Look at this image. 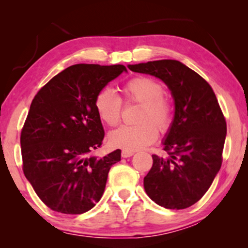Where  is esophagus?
<instances>
[{
	"mask_svg": "<svg viewBox=\"0 0 248 248\" xmlns=\"http://www.w3.org/2000/svg\"><path fill=\"white\" fill-rule=\"evenodd\" d=\"M134 155V151H131V150H122V157L123 158H128L131 157V155Z\"/></svg>",
	"mask_w": 248,
	"mask_h": 248,
	"instance_id": "1",
	"label": "esophagus"
}]
</instances>
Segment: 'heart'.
Returning a JSON list of instances; mask_svg holds the SVG:
<instances>
[{
	"mask_svg": "<svg viewBox=\"0 0 248 248\" xmlns=\"http://www.w3.org/2000/svg\"><path fill=\"white\" fill-rule=\"evenodd\" d=\"M125 103L141 105L138 125H124L109 134L114 147L124 150H139L154 143L158 130L166 133L174 123L175 109L171 100L165 96V88L158 80L149 77H135L124 84ZM94 109L98 117L108 126L120 123L123 100L110 88L105 87L94 97Z\"/></svg>",
	"mask_w": 248,
	"mask_h": 248,
	"instance_id": "obj_1",
	"label": "heart"
}]
</instances>
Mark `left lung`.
I'll list each match as a JSON object with an SVG mask.
<instances>
[{
	"label": "left lung",
	"mask_w": 248,
	"mask_h": 248,
	"mask_svg": "<svg viewBox=\"0 0 248 248\" xmlns=\"http://www.w3.org/2000/svg\"><path fill=\"white\" fill-rule=\"evenodd\" d=\"M131 71L161 79L175 100V117L164 150L152 155L154 164L143 185L152 201L181 210L202 199L222 164L227 124L211 86L175 60L130 65Z\"/></svg>",
	"instance_id": "obj_1"
}]
</instances>
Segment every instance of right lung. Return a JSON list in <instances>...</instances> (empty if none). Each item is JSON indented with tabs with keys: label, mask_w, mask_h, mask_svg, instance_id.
<instances>
[{
	"label": "right lung",
	"mask_w": 248,
	"mask_h": 248,
	"mask_svg": "<svg viewBox=\"0 0 248 248\" xmlns=\"http://www.w3.org/2000/svg\"><path fill=\"white\" fill-rule=\"evenodd\" d=\"M123 71L121 64H76L52 78L32 99L20 137L22 170L53 211L81 215L103 196L121 150L103 158L89 155L105 137L93 103L98 91Z\"/></svg>",
	"instance_id": "right-lung-1"
}]
</instances>
